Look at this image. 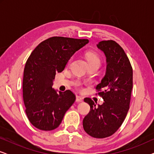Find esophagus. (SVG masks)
<instances>
[{"label":"esophagus","instance_id":"34e87169","mask_svg":"<svg viewBox=\"0 0 154 154\" xmlns=\"http://www.w3.org/2000/svg\"><path fill=\"white\" fill-rule=\"evenodd\" d=\"M75 101H76L77 102H83V97H81V96L77 95L76 96V98H75Z\"/></svg>","mask_w":154,"mask_h":154}]
</instances>
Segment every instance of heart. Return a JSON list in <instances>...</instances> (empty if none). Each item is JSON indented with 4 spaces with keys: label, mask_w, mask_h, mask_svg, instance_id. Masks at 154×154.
Instances as JSON below:
<instances>
[{
    "label": "heart",
    "mask_w": 154,
    "mask_h": 154,
    "mask_svg": "<svg viewBox=\"0 0 154 154\" xmlns=\"http://www.w3.org/2000/svg\"><path fill=\"white\" fill-rule=\"evenodd\" d=\"M87 59L88 61V63H92V62H97L100 64V59L99 58L98 56H97L96 54L93 53H88L87 54ZM80 84H78V85H79Z\"/></svg>",
    "instance_id": "b5f03b06"
}]
</instances>
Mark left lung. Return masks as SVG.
I'll use <instances>...</instances> for the list:
<instances>
[{
  "instance_id": "8db88e82",
  "label": "left lung",
  "mask_w": 154,
  "mask_h": 154,
  "mask_svg": "<svg viewBox=\"0 0 154 154\" xmlns=\"http://www.w3.org/2000/svg\"><path fill=\"white\" fill-rule=\"evenodd\" d=\"M106 57L104 76L96 89L104 102L97 105L90 98L84 102L90 111L84 118V130L92 137L105 138L121 127L129 110L132 89V68L123 48L113 41H103L97 45Z\"/></svg>"
}]
</instances>
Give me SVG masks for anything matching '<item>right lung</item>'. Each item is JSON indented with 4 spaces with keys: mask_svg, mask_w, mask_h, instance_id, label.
Instances as JSON below:
<instances>
[{
    "mask_svg": "<svg viewBox=\"0 0 154 154\" xmlns=\"http://www.w3.org/2000/svg\"><path fill=\"white\" fill-rule=\"evenodd\" d=\"M88 42V39L50 38L41 42L27 60L23 99L27 117L38 129H56L75 102V94L71 90L57 92L52 88L53 81L56 73L62 72L73 54Z\"/></svg>",
    "mask_w": 154,
    "mask_h": 154,
    "instance_id": "obj_1",
    "label": "right lung"
}]
</instances>
